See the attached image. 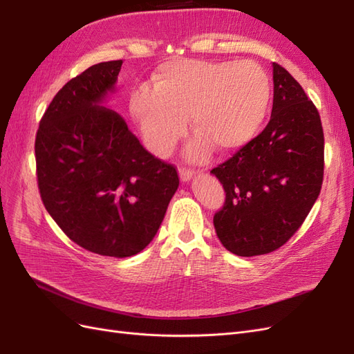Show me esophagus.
Here are the masks:
<instances>
[{
	"label": "esophagus",
	"mask_w": 354,
	"mask_h": 354,
	"mask_svg": "<svg viewBox=\"0 0 354 354\" xmlns=\"http://www.w3.org/2000/svg\"><path fill=\"white\" fill-rule=\"evenodd\" d=\"M178 174H180L181 181H189L192 177L196 174V171L195 169H190V168H186V167H180Z\"/></svg>",
	"instance_id": "obj_1"
}]
</instances>
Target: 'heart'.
Instances as JSON below:
<instances>
[{"label": "heart", "mask_w": 354, "mask_h": 354, "mask_svg": "<svg viewBox=\"0 0 354 354\" xmlns=\"http://www.w3.org/2000/svg\"><path fill=\"white\" fill-rule=\"evenodd\" d=\"M272 102L269 75L254 62L171 59L160 63L152 87L138 85L128 99L147 147L167 156L187 131L198 136L187 155L203 159L239 151L260 131Z\"/></svg>", "instance_id": "1"}]
</instances>
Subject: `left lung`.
I'll return each instance as SVG.
<instances>
[{"mask_svg": "<svg viewBox=\"0 0 354 354\" xmlns=\"http://www.w3.org/2000/svg\"><path fill=\"white\" fill-rule=\"evenodd\" d=\"M273 84L269 124L211 169L226 192L214 227L224 248L241 257L281 248L301 227L322 189L325 138L316 106L277 63Z\"/></svg>", "mask_w": 354, "mask_h": 354, "instance_id": "left-lung-1", "label": "left lung"}]
</instances>
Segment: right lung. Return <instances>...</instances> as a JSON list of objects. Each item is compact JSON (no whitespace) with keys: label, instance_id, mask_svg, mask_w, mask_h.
I'll list each match as a JSON object with an SVG mask.
<instances>
[{"label":"right lung","instance_id":"right-lung-1","mask_svg":"<svg viewBox=\"0 0 354 354\" xmlns=\"http://www.w3.org/2000/svg\"><path fill=\"white\" fill-rule=\"evenodd\" d=\"M121 66L102 62L63 85L35 138L38 189L53 220L84 250L116 259L151 243L180 183L174 165L100 106Z\"/></svg>","mask_w":354,"mask_h":354}]
</instances>
